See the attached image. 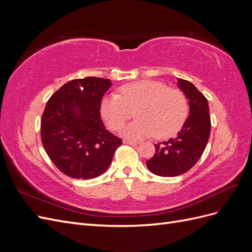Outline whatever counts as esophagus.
I'll list each match as a JSON object with an SVG mask.
<instances>
[{
    "label": "esophagus",
    "mask_w": 252,
    "mask_h": 252,
    "mask_svg": "<svg viewBox=\"0 0 252 252\" xmlns=\"http://www.w3.org/2000/svg\"><path fill=\"white\" fill-rule=\"evenodd\" d=\"M123 143L124 144H128V145H132V146H135V145H138V142H132V141H127V140H124Z\"/></svg>",
    "instance_id": "esophagus-1"
}]
</instances>
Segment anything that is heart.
I'll use <instances>...</instances> for the list:
<instances>
[{
    "mask_svg": "<svg viewBox=\"0 0 252 252\" xmlns=\"http://www.w3.org/2000/svg\"><path fill=\"white\" fill-rule=\"evenodd\" d=\"M119 94L103 97L101 113L112 130H119L133 116L138 120L122 129L127 138L141 139L154 135L165 139L179 131L188 117L189 105L185 94L168 88L157 81H139L121 87Z\"/></svg>",
    "mask_w": 252,
    "mask_h": 252,
    "instance_id": "b5f03b06",
    "label": "heart"
}]
</instances>
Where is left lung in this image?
Wrapping results in <instances>:
<instances>
[{
	"instance_id": "left-lung-1",
	"label": "left lung",
	"mask_w": 252,
	"mask_h": 252,
	"mask_svg": "<svg viewBox=\"0 0 252 252\" xmlns=\"http://www.w3.org/2000/svg\"><path fill=\"white\" fill-rule=\"evenodd\" d=\"M179 87L189 103V112L175 138L155 145L156 154L146 162L148 169L159 177H177L196 164L207 145L211 122L207 98L192 83L178 79Z\"/></svg>"
}]
</instances>
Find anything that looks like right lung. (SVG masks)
Masks as SVG:
<instances>
[{"label":"right lung","mask_w":252,"mask_h":252,"mask_svg":"<svg viewBox=\"0 0 252 252\" xmlns=\"http://www.w3.org/2000/svg\"><path fill=\"white\" fill-rule=\"evenodd\" d=\"M108 79L72 80L57 90L42 114L41 139L57 168L72 179H94L108 168L122 144L105 128L101 102Z\"/></svg>","instance_id":"right-lung-1"}]
</instances>
